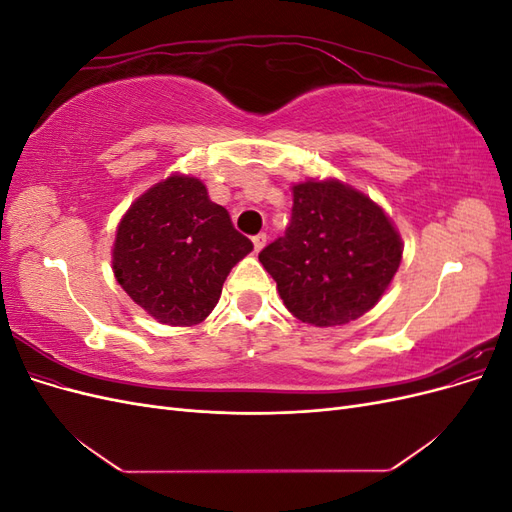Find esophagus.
<instances>
[{
    "label": "esophagus",
    "instance_id": "1",
    "mask_svg": "<svg viewBox=\"0 0 512 512\" xmlns=\"http://www.w3.org/2000/svg\"><path fill=\"white\" fill-rule=\"evenodd\" d=\"M252 243H254V250H256V252H260L262 247L267 245V235H265V232H258V235L252 239Z\"/></svg>",
    "mask_w": 512,
    "mask_h": 512
}]
</instances>
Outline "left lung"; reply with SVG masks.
I'll list each match as a JSON object with an SVG mask.
<instances>
[{"instance_id":"left-lung-1","label":"left lung","mask_w":512,"mask_h":512,"mask_svg":"<svg viewBox=\"0 0 512 512\" xmlns=\"http://www.w3.org/2000/svg\"><path fill=\"white\" fill-rule=\"evenodd\" d=\"M401 252L399 232L374 200L335 179H312L294 185L284 237L258 260L294 318L335 327L380 301Z\"/></svg>"}]
</instances>
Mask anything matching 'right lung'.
<instances>
[{"mask_svg": "<svg viewBox=\"0 0 512 512\" xmlns=\"http://www.w3.org/2000/svg\"><path fill=\"white\" fill-rule=\"evenodd\" d=\"M254 250L209 200L205 183L173 175L136 198L117 226L113 271L130 299L173 327L203 322L230 269Z\"/></svg>", "mask_w": 512, "mask_h": 512, "instance_id": "right-lung-1", "label": "right lung"}]
</instances>
